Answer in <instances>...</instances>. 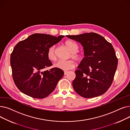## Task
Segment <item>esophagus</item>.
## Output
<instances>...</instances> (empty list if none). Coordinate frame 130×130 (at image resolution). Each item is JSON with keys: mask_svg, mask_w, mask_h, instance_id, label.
I'll return each mask as SVG.
<instances>
[{"mask_svg": "<svg viewBox=\"0 0 130 130\" xmlns=\"http://www.w3.org/2000/svg\"><path fill=\"white\" fill-rule=\"evenodd\" d=\"M68 71H64V75H66L68 73Z\"/></svg>", "mask_w": 130, "mask_h": 130, "instance_id": "1", "label": "esophagus"}]
</instances>
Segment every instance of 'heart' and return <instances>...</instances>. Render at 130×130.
<instances>
[{
	"mask_svg": "<svg viewBox=\"0 0 130 130\" xmlns=\"http://www.w3.org/2000/svg\"><path fill=\"white\" fill-rule=\"evenodd\" d=\"M65 45L70 51L71 57L72 58L78 61L83 59L84 57V55L77 52L78 50V46L76 43L72 40H66L65 42ZM47 56L51 60L56 59L55 46L53 45L49 48L47 51ZM54 66L60 70L67 71L73 69L75 66V64L74 61L71 60H58L56 63H54Z\"/></svg>",
	"mask_w": 130,
	"mask_h": 130,
	"instance_id": "1",
	"label": "heart"
}]
</instances>
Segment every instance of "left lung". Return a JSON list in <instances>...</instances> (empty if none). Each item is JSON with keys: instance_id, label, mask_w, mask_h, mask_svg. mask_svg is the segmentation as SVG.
<instances>
[{"instance_id": "left-lung-1", "label": "left lung", "mask_w": 130, "mask_h": 130, "mask_svg": "<svg viewBox=\"0 0 130 130\" xmlns=\"http://www.w3.org/2000/svg\"><path fill=\"white\" fill-rule=\"evenodd\" d=\"M66 36L80 43L84 50L85 57L72 83L75 91L85 98L105 93L112 84L118 63L112 44L95 32Z\"/></svg>"}]
</instances>
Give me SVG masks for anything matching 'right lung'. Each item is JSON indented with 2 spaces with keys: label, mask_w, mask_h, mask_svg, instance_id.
Returning a JSON list of instances; mask_svg holds the SVG:
<instances>
[{
  "label": "right lung",
  "mask_w": 130,
  "mask_h": 130,
  "mask_svg": "<svg viewBox=\"0 0 130 130\" xmlns=\"http://www.w3.org/2000/svg\"><path fill=\"white\" fill-rule=\"evenodd\" d=\"M64 37L34 34L15 46L10 56V65L15 84L22 93L34 98L43 99L54 91L64 71L56 67L43 70L52 65L47 56L48 50Z\"/></svg>",
  "instance_id": "add662e5"
}]
</instances>
